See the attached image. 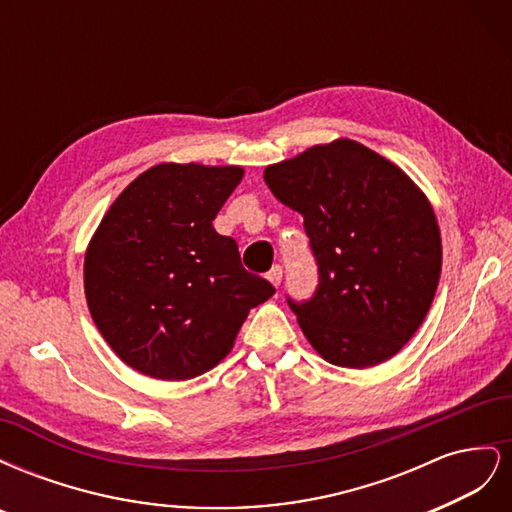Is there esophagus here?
<instances>
[{"mask_svg":"<svg viewBox=\"0 0 512 512\" xmlns=\"http://www.w3.org/2000/svg\"><path fill=\"white\" fill-rule=\"evenodd\" d=\"M282 275H284L282 267H280V265H275V267L267 273V280H269L273 286H280V284H282Z\"/></svg>","mask_w":512,"mask_h":512,"instance_id":"1","label":"esophagus"}]
</instances>
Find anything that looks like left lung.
<instances>
[{
	"label": "left lung",
	"mask_w": 512,
	"mask_h": 512,
	"mask_svg": "<svg viewBox=\"0 0 512 512\" xmlns=\"http://www.w3.org/2000/svg\"><path fill=\"white\" fill-rule=\"evenodd\" d=\"M265 181L303 215L318 265L312 297L286 299L309 344L339 367L391 359L423 324L440 282V228L425 194L348 138L267 166Z\"/></svg>",
	"instance_id": "obj_1"
}]
</instances>
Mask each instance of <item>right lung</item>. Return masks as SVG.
Segmentation results:
<instances>
[{"label": "right lung", "instance_id": "add662e5", "mask_svg": "<svg viewBox=\"0 0 512 512\" xmlns=\"http://www.w3.org/2000/svg\"><path fill=\"white\" fill-rule=\"evenodd\" d=\"M239 166L158 164L102 218L85 254L91 318L119 359L158 380H190L230 352L250 309L273 297L213 220Z\"/></svg>", "mask_w": 512, "mask_h": 512}]
</instances>
